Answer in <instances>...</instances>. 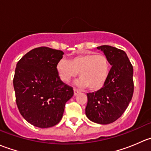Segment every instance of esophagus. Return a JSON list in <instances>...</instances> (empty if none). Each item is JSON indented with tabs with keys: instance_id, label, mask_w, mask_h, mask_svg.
I'll list each match as a JSON object with an SVG mask.
<instances>
[{
	"instance_id": "34e87169",
	"label": "esophagus",
	"mask_w": 151,
	"mask_h": 151,
	"mask_svg": "<svg viewBox=\"0 0 151 151\" xmlns=\"http://www.w3.org/2000/svg\"><path fill=\"white\" fill-rule=\"evenodd\" d=\"M79 93H80V91H79L78 89H77V88H74V96L77 95V94H78Z\"/></svg>"
}]
</instances>
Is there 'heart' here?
Listing matches in <instances>:
<instances>
[{"instance_id":"b5f03b06","label":"heart","mask_w":151,"mask_h":151,"mask_svg":"<svg viewBox=\"0 0 151 151\" xmlns=\"http://www.w3.org/2000/svg\"><path fill=\"white\" fill-rule=\"evenodd\" d=\"M60 80L68 83L78 73L80 78L76 84L96 91L104 86L110 71L106 56L93 52H85L72 58L70 60L60 59L56 66Z\"/></svg>"}]
</instances>
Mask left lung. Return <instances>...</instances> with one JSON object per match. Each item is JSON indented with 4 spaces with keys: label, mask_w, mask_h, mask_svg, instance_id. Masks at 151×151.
<instances>
[{
    "label": "left lung",
    "mask_w": 151,
    "mask_h": 151,
    "mask_svg": "<svg viewBox=\"0 0 151 151\" xmlns=\"http://www.w3.org/2000/svg\"><path fill=\"white\" fill-rule=\"evenodd\" d=\"M97 49L104 52L112 68L103 88L87 93L85 114L93 122L109 124L123 115L132 100L133 66L123 50L109 45H102Z\"/></svg>",
    "instance_id": "1"
}]
</instances>
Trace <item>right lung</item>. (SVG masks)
<instances>
[{
  "instance_id": "1",
  "label": "right lung",
  "mask_w": 151,
  "mask_h": 151,
  "mask_svg": "<svg viewBox=\"0 0 151 151\" xmlns=\"http://www.w3.org/2000/svg\"><path fill=\"white\" fill-rule=\"evenodd\" d=\"M61 50L41 47L30 50L18 61L13 80L16 103L22 116L39 128L55 126L74 91L61 81L56 66Z\"/></svg>"
}]
</instances>
